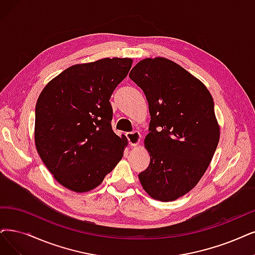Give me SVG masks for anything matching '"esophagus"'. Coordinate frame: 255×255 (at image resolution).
I'll use <instances>...</instances> for the list:
<instances>
[{"label":"esophagus","instance_id":"obj_1","mask_svg":"<svg viewBox=\"0 0 255 255\" xmlns=\"http://www.w3.org/2000/svg\"><path fill=\"white\" fill-rule=\"evenodd\" d=\"M126 136L128 140V143L130 146H137L140 143L141 135L139 131H130V133H127Z\"/></svg>","mask_w":255,"mask_h":255}]
</instances>
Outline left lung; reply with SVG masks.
<instances>
[{
  "label": "left lung",
  "instance_id": "left-lung-1",
  "mask_svg": "<svg viewBox=\"0 0 255 255\" xmlns=\"http://www.w3.org/2000/svg\"><path fill=\"white\" fill-rule=\"evenodd\" d=\"M128 76L143 91L150 115L144 139L150 162L140 183L152 199L177 200L198 184L219 144L212 96L201 80L164 57L140 60Z\"/></svg>",
  "mask_w": 255,
  "mask_h": 255
}]
</instances>
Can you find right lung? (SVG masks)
Listing matches in <instances>:
<instances>
[{
    "label": "right lung",
    "mask_w": 255,
    "mask_h": 255,
    "mask_svg": "<svg viewBox=\"0 0 255 255\" xmlns=\"http://www.w3.org/2000/svg\"><path fill=\"white\" fill-rule=\"evenodd\" d=\"M131 64V58L107 57L71 66L39 94L35 147L64 187L75 192L92 190L122 159L128 139L112 129L110 98Z\"/></svg>",
    "instance_id": "obj_1"
}]
</instances>
